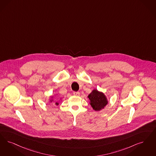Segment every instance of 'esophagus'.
<instances>
[{
  "label": "esophagus",
  "instance_id": "1",
  "mask_svg": "<svg viewBox=\"0 0 156 156\" xmlns=\"http://www.w3.org/2000/svg\"><path fill=\"white\" fill-rule=\"evenodd\" d=\"M73 94H74V95H75V96H80V92H73Z\"/></svg>",
  "mask_w": 156,
  "mask_h": 156
}]
</instances>
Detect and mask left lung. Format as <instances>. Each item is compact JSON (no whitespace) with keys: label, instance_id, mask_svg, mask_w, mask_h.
<instances>
[{"label":"left lung","instance_id":"left-lung-1","mask_svg":"<svg viewBox=\"0 0 156 156\" xmlns=\"http://www.w3.org/2000/svg\"><path fill=\"white\" fill-rule=\"evenodd\" d=\"M87 98L90 100V105L94 110L96 112L101 110L108 104V100L106 95L97 89H94L87 96Z\"/></svg>","mask_w":156,"mask_h":156}]
</instances>
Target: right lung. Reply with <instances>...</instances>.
<instances>
[{
    "mask_svg": "<svg viewBox=\"0 0 156 156\" xmlns=\"http://www.w3.org/2000/svg\"><path fill=\"white\" fill-rule=\"evenodd\" d=\"M53 98H54V96H50V99H49V101H50V102H53ZM60 100H61V99H60ZM55 105H57V106H58V105H59V103H58V102H56L55 103Z\"/></svg>",
    "mask_w": 156,
    "mask_h": 156,
    "instance_id": "right-lung-1",
    "label": "right lung"
}]
</instances>
